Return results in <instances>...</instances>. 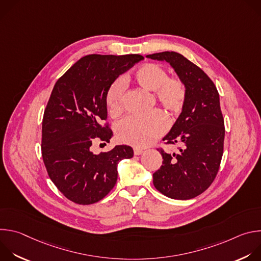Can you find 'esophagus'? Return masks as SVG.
Listing matches in <instances>:
<instances>
[{"label": "esophagus", "instance_id": "esophagus-1", "mask_svg": "<svg viewBox=\"0 0 261 261\" xmlns=\"http://www.w3.org/2000/svg\"><path fill=\"white\" fill-rule=\"evenodd\" d=\"M143 153V151L141 150V148H138V147H134V155L135 156H139Z\"/></svg>", "mask_w": 261, "mask_h": 261}]
</instances>
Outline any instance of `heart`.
<instances>
[{
	"label": "heart",
	"instance_id": "b5f03b06",
	"mask_svg": "<svg viewBox=\"0 0 261 261\" xmlns=\"http://www.w3.org/2000/svg\"><path fill=\"white\" fill-rule=\"evenodd\" d=\"M133 81L143 90L155 92L157 101L169 113L178 111L186 98L184 83L177 77H167L166 70L154 63L140 66L133 74ZM125 85L123 80H117L106 94V107L111 117H117L123 111ZM166 118L160 111L145 116H131L121 121L117 126L119 139L134 146H146L153 143L166 131Z\"/></svg>",
	"mask_w": 261,
	"mask_h": 261
}]
</instances>
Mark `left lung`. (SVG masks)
I'll return each mask as SVG.
<instances>
[{"mask_svg": "<svg viewBox=\"0 0 261 261\" xmlns=\"http://www.w3.org/2000/svg\"><path fill=\"white\" fill-rule=\"evenodd\" d=\"M168 63L186 88L181 113L163 137L177 143L176 153L158 151L163 162L153 174L155 188L172 199H191L204 192L215 179L223 155L224 120L214 83L195 64L174 51L147 55Z\"/></svg>", "mask_w": 261, "mask_h": 261, "instance_id": "8db88e82", "label": "left lung"}]
</instances>
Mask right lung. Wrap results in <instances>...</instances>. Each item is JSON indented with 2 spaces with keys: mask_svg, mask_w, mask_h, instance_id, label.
<instances>
[{
  "mask_svg": "<svg viewBox=\"0 0 261 261\" xmlns=\"http://www.w3.org/2000/svg\"><path fill=\"white\" fill-rule=\"evenodd\" d=\"M143 60L140 55H89L56 83L42 121L41 151L47 173L71 201L92 204L105 197L118 179V164L133 157L129 145L95 155L96 140L109 142L106 94L115 81Z\"/></svg>",
  "mask_w": 261,
  "mask_h": 261,
  "instance_id": "obj_1",
  "label": "right lung"
}]
</instances>
